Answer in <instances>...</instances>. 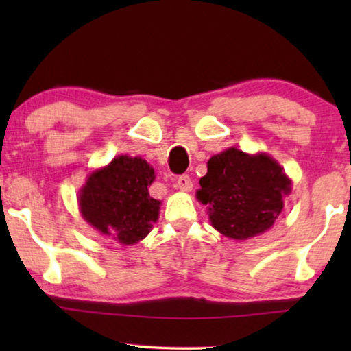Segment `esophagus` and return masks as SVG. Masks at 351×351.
Here are the masks:
<instances>
[{"mask_svg":"<svg viewBox=\"0 0 351 351\" xmlns=\"http://www.w3.org/2000/svg\"><path fill=\"white\" fill-rule=\"evenodd\" d=\"M176 189L180 191H191V189H193V180L189 176H180L176 180Z\"/></svg>","mask_w":351,"mask_h":351,"instance_id":"esophagus-1","label":"esophagus"}]
</instances>
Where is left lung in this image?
<instances>
[{
	"instance_id": "left-lung-1",
	"label": "left lung",
	"mask_w": 351,
	"mask_h": 351,
	"mask_svg": "<svg viewBox=\"0 0 351 351\" xmlns=\"http://www.w3.org/2000/svg\"><path fill=\"white\" fill-rule=\"evenodd\" d=\"M199 185L196 199L208 209L210 225L238 241L270 230L292 190V180L275 158L234 147L209 158Z\"/></svg>"
}]
</instances>
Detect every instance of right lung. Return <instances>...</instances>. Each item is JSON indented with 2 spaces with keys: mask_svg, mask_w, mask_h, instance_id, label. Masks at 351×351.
Here are the masks:
<instances>
[{
  "mask_svg": "<svg viewBox=\"0 0 351 351\" xmlns=\"http://www.w3.org/2000/svg\"><path fill=\"white\" fill-rule=\"evenodd\" d=\"M155 177V169L141 156H114L90 172L80 189V213L102 237L123 246L137 244L160 217L161 201L148 191Z\"/></svg>",
  "mask_w": 351,
  "mask_h": 351,
  "instance_id": "1",
  "label": "right lung"
}]
</instances>
